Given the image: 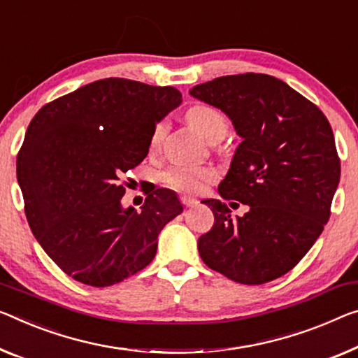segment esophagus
<instances>
[{
	"label": "esophagus",
	"instance_id": "obj_1",
	"mask_svg": "<svg viewBox=\"0 0 358 358\" xmlns=\"http://www.w3.org/2000/svg\"><path fill=\"white\" fill-rule=\"evenodd\" d=\"M180 201H182V205H184V206H187V208H190V206H196V205H198V200H196V198H194V196L182 195V196H180Z\"/></svg>",
	"mask_w": 358,
	"mask_h": 358
}]
</instances>
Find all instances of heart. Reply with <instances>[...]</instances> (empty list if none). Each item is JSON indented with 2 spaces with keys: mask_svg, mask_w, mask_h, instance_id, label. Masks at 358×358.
<instances>
[{
  "mask_svg": "<svg viewBox=\"0 0 358 358\" xmlns=\"http://www.w3.org/2000/svg\"><path fill=\"white\" fill-rule=\"evenodd\" d=\"M185 120L192 128L198 131L208 142H219L224 139L229 131V120L216 107L208 103H196L185 112ZM166 123L160 122L155 124L150 134V148L157 150L160 147ZM216 178V171L208 166H190V164H179V166L169 168L163 174V180L169 187L180 192H200Z\"/></svg>",
  "mask_w": 358,
  "mask_h": 358,
  "instance_id": "1",
  "label": "heart"
}]
</instances>
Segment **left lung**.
I'll list each match as a JSON object with an SVG mask.
<instances>
[{"instance_id": "1", "label": "left lung", "mask_w": 358, "mask_h": 358, "mask_svg": "<svg viewBox=\"0 0 358 358\" xmlns=\"http://www.w3.org/2000/svg\"><path fill=\"white\" fill-rule=\"evenodd\" d=\"M189 94L227 115L241 137L217 192L248 205L234 219L224 201L203 200L214 225L198 238V252L236 283L272 282L306 256L328 222L341 178L331 126L271 75L221 76Z\"/></svg>"}]
</instances>
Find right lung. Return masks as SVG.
Masks as SVG:
<instances>
[{"label":"right lung","mask_w":358,"mask_h":358,"mask_svg":"<svg viewBox=\"0 0 358 358\" xmlns=\"http://www.w3.org/2000/svg\"><path fill=\"white\" fill-rule=\"evenodd\" d=\"M182 102L171 86L106 78L46 103L27 129L17 182L27 221L46 255L76 282L110 287L147 267L158 234L184 206L150 189L123 208V174L148 153L150 134Z\"/></svg>","instance_id":"add662e5"}]
</instances>
